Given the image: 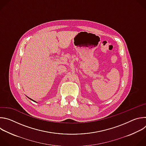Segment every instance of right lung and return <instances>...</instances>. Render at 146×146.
<instances>
[{
	"label": "right lung",
	"instance_id": "right-lung-1",
	"mask_svg": "<svg viewBox=\"0 0 146 146\" xmlns=\"http://www.w3.org/2000/svg\"><path fill=\"white\" fill-rule=\"evenodd\" d=\"M28 98H29V99H31V100H32V101H33V102H36V101H35V100H33V99H31V98H29V97H28Z\"/></svg>",
	"mask_w": 146,
	"mask_h": 146
}]
</instances>
